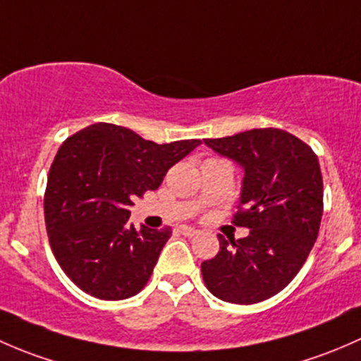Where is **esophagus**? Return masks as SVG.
<instances>
[{
  "mask_svg": "<svg viewBox=\"0 0 361 361\" xmlns=\"http://www.w3.org/2000/svg\"><path fill=\"white\" fill-rule=\"evenodd\" d=\"M179 233H182L184 236H195V235H198V229L189 228V226H180Z\"/></svg>",
  "mask_w": 361,
  "mask_h": 361,
  "instance_id": "34e87169",
  "label": "esophagus"
}]
</instances>
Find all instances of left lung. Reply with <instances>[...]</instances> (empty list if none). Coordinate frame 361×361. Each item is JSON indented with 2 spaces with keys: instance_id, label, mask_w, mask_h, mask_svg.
Listing matches in <instances>:
<instances>
[{
  "instance_id": "8db88e82",
  "label": "left lung",
  "mask_w": 361,
  "mask_h": 361,
  "mask_svg": "<svg viewBox=\"0 0 361 361\" xmlns=\"http://www.w3.org/2000/svg\"><path fill=\"white\" fill-rule=\"evenodd\" d=\"M205 144L245 170L233 222L250 233L240 240L217 236L221 250L202 262L203 281L226 302H261L290 283L317 241L323 214L318 158L280 128H254Z\"/></svg>"
}]
</instances>
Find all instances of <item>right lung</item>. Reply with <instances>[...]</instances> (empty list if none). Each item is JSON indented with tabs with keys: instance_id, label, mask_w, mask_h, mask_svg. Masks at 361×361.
<instances>
[{
	"instance_id": "add662e5",
	"label": "right lung",
	"mask_w": 361,
	"mask_h": 361,
	"mask_svg": "<svg viewBox=\"0 0 361 361\" xmlns=\"http://www.w3.org/2000/svg\"><path fill=\"white\" fill-rule=\"evenodd\" d=\"M200 144H156L111 123L90 125L62 142L48 173L44 224L59 266L81 290L121 300L146 287L172 229L137 231L128 208Z\"/></svg>"
}]
</instances>
